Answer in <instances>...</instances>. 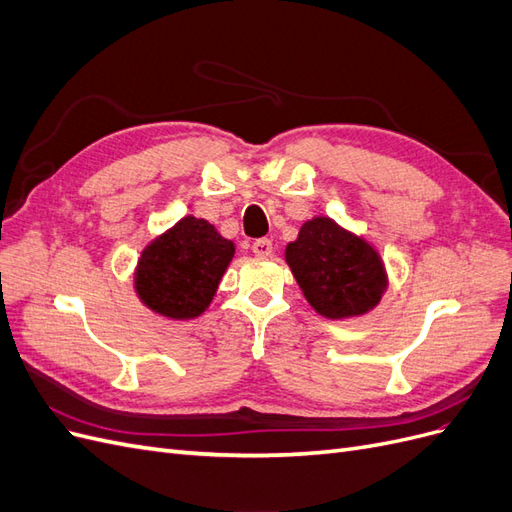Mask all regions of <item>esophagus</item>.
I'll use <instances>...</instances> for the list:
<instances>
[{"instance_id":"34e87169","label":"esophagus","mask_w":512,"mask_h":512,"mask_svg":"<svg viewBox=\"0 0 512 512\" xmlns=\"http://www.w3.org/2000/svg\"><path fill=\"white\" fill-rule=\"evenodd\" d=\"M252 252H254L256 256H260V258H269V256L273 254V243H271V239H256V241L252 243Z\"/></svg>"}]
</instances>
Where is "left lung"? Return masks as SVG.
I'll use <instances>...</instances> for the list:
<instances>
[{"label":"left lung","mask_w":512,"mask_h":512,"mask_svg":"<svg viewBox=\"0 0 512 512\" xmlns=\"http://www.w3.org/2000/svg\"><path fill=\"white\" fill-rule=\"evenodd\" d=\"M286 262L307 303L331 320L371 312L389 286L374 245L322 215L286 245Z\"/></svg>","instance_id":"1"}]
</instances>
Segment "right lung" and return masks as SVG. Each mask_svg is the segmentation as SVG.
<instances>
[{
    "mask_svg": "<svg viewBox=\"0 0 512 512\" xmlns=\"http://www.w3.org/2000/svg\"><path fill=\"white\" fill-rule=\"evenodd\" d=\"M235 243L213 224L185 215L153 239L138 258L134 288L151 312L173 320L198 318L213 301Z\"/></svg>",
    "mask_w": 512,
    "mask_h": 512,
    "instance_id": "right-lung-1",
    "label": "right lung"
}]
</instances>
